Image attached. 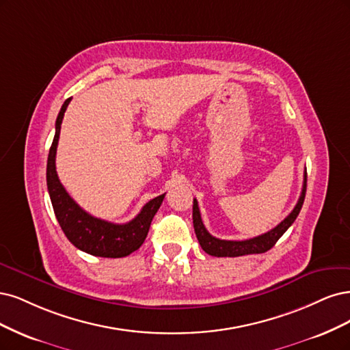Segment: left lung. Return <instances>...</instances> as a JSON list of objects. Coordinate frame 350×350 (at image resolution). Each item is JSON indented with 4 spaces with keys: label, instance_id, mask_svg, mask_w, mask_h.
<instances>
[{
    "label": "left lung",
    "instance_id": "left-lung-1",
    "mask_svg": "<svg viewBox=\"0 0 350 350\" xmlns=\"http://www.w3.org/2000/svg\"><path fill=\"white\" fill-rule=\"evenodd\" d=\"M306 190H307V170H306V173H304V185H302L301 196L297 202L295 208L292 209L289 215L280 224H278L273 230H270L258 237H254V239L243 240V241L219 240V239H217V237L211 235L208 232V230L205 228L204 222H202L198 200L193 199V227H195V232H196L200 247L204 249L205 253H208L211 256H215V257H239V256H245V254H258V253H265V252L270 250L276 244V241L280 239V237L285 234V231L297 219L298 213L302 208L304 199H306Z\"/></svg>",
    "mask_w": 350,
    "mask_h": 350
}]
</instances>
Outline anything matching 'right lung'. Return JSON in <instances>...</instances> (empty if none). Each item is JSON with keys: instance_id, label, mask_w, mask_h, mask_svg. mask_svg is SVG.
<instances>
[{"instance_id": "right-lung-1", "label": "right lung", "mask_w": 350, "mask_h": 350, "mask_svg": "<svg viewBox=\"0 0 350 350\" xmlns=\"http://www.w3.org/2000/svg\"><path fill=\"white\" fill-rule=\"evenodd\" d=\"M71 98L65 100L55 125V137L51 145L46 167V183L53 212L64 234L77 249L98 257H125L138 250L148 234L151 221L165 196L160 195L145 204L141 212L126 224H113L90 215L66 193L56 174L55 157L58 146L61 123Z\"/></svg>"}]
</instances>
